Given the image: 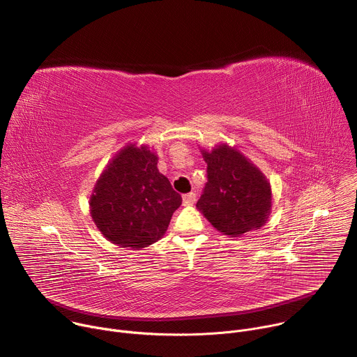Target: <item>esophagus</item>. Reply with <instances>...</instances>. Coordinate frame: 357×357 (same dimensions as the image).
Wrapping results in <instances>:
<instances>
[{
    "label": "esophagus",
    "instance_id": "1",
    "mask_svg": "<svg viewBox=\"0 0 357 357\" xmlns=\"http://www.w3.org/2000/svg\"><path fill=\"white\" fill-rule=\"evenodd\" d=\"M182 199H183V206H192L193 203L196 202V195L193 192H190V193L183 195Z\"/></svg>",
    "mask_w": 357,
    "mask_h": 357
}]
</instances>
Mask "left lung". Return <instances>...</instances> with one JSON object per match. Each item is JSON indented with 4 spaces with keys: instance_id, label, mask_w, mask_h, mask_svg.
<instances>
[{
    "instance_id": "1",
    "label": "left lung",
    "mask_w": 357,
    "mask_h": 357,
    "mask_svg": "<svg viewBox=\"0 0 357 357\" xmlns=\"http://www.w3.org/2000/svg\"><path fill=\"white\" fill-rule=\"evenodd\" d=\"M208 164V183L196 203L197 211L222 234L240 237L263 227L271 213V185L263 171L238 145L200 146Z\"/></svg>"
}]
</instances>
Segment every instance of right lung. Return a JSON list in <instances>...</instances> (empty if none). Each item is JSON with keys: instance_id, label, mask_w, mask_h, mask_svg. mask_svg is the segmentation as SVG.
<instances>
[{"instance_id": "add662e5", "label": "right lung", "mask_w": 357, "mask_h": 357, "mask_svg": "<svg viewBox=\"0 0 357 357\" xmlns=\"http://www.w3.org/2000/svg\"><path fill=\"white\" fill-rule=\"evenodd\" d=\"M157 152L145 144L123 146L101 171L90 195V216L109 241L141 250L165 234L172 213L182 205Z\"/></svg>"}]
</instances>
